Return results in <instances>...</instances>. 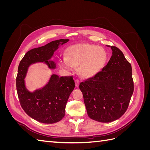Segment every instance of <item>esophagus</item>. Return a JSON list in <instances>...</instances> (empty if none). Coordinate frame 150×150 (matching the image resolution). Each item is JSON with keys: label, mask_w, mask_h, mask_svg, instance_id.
Returning a JSON list of instances; mask_svg holds the SVG:
<instances>
[{"label": "esophagus", "mask_w": 150, "mask_h": 150, "mask_svg": "<svg viewBox=\"0 0 150 150\" xmlns=\"http://www.w3.org/2000/svg\"><path fill=\"white\" fill-rule=\"evenodd\" d=\"M79 83V80L78 79H76L75 80V86H76V87H78Z\"/></svg>", "instance_id": "obj_1"}]
</instances>
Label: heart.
Listing matches in <instances>:
<instances>
[{
  "mask_svg": "<svg viewBox=\"0 0 150 150\" xmlns=\"http://www.w3.org/2000/svg\"><path fill=\"white\" fill-rule=\"evenodd\" d=\"M67 56L59 59V66L70 73L78 66V72L84 78H90L100 72L108 60V53L102 47L89 44H78L71 46Z\"/></svg>",
  "mask_w": 150,
  "mask_h": 150,
  "instance_id": "obj_1",
  "label": "heart"
}]
</instances>
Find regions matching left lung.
<instances>
[{
	"label": "left lung",
	"mask_w": 150,
	"mask_h": 150,
	"mask_svg": "<svg viewBox=\"0 0 150 150\" xmlns=\"http://www.w3.org/2000/svg\"><path fill=\"white\" fill-rule=\"evenodd\" d=\"M107 46L112 51L107 65L79 84L88 116L101 122L114 121L123 115L134 91L130 63L118 48Z\"/></svg>",
	"instance_id": "left-lung-1"
}]
</instances>
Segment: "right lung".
I'll return each instance as SVG.
<instances>
[{"instance_id":"right-lung-1","label":"right lung","mask_w":150,"mask_h":150,"mask_svg":"<svg viewBox=\"0 0 150 150\" xmlns=\"http://www.w3.org/2000/svg\"><path fill=\"white\" fill-rule=\"evenodd\" d=\"M69 39L56 40L44 46L34 48L27 52L18 67L16 87L21 107L26 114L40 122L52 124L61 121L65 116L68 99L75 85L72 76L59 77L51 74L42 88L30 91L25 78L32 64L44 63L49 69H55L56 64L52 59L54 54Z\"/></svg>"}]
</instances>
